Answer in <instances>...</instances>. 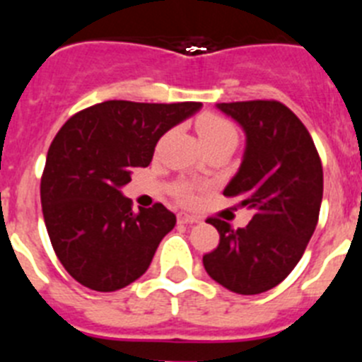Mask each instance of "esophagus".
<instances>
[{
	"mask_svg": "<svg viewBox=\"0 0 362 362\" xmlns=\"http://www.w3.org/2000/svg\"><path fill=\"white\" fill-rule=\"evenodd\" d=\"M177 221L181 225H196L201 219L197 216H190V214H179Z\"/></svg>",
	"mask_w": 362,
	"mask_h": 362,
	"instance_id": "obj_1",
	"label": "esophagus"
}]
</instances>
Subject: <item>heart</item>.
I'll list each match as a JSON object with an SVG mask.
<instances>
[{
	"label": "heart",
	"instance_id": "obj_1",
	"mask_svg": "<svg viewBox=\"0 0 362 362\" xmlns=\"http://www.w3.org/2000/svg\"><path fill=\"white\" fill-rule=\"evenodd\" d=\"M197 134L204 146L238 141V132L233 129V124L216 114H204L197 119ZM177 196L183 201H188L192 197V188L185 183L179 185Z\"/></svg>",
	"mask_w": 362,
	"mask_h": 362
}]
</instances>
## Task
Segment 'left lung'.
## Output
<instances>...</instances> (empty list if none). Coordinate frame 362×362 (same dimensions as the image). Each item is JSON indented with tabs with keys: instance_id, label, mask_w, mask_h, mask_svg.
Wrapping results in <instances>:
<instances>
[{
	"instance_id": "8db88e82",
	"label": "left lung",
	"mask_w": 362,
	"mask_h": 362,
	"mask_svg": "<svg viewBox=\"0 0 362 362\" xmlns=\"http://www.w3.org/2000/svg\"><path fill=\"white\" fill-rule=\"evenodd\" d=\"M245 132L241 166L223 190L254 212L245 228L209 219L219 245L203 255L204 270L241 296L274 288L303 257L317 226L322 166L312 136L279 101L217 103Z\"/></svg>"
}]
</instances>
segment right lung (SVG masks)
I'll use <instances>...</instances> for the list:
<instances>
[{"label":"right lung","instance_id":"right-lung-1","mask_svg":"<svg viewBox=\"0 0 362 362\" xmlns=\"http://www.w3.org/2000/svg\"><path fill=\"white\" fill-rule=\"evenodd\" d=\"M203 103L105 101L70 117L56 134L41 177V206L57 259L95 292H116L148 270L175 226L161 203L134 212L121 188L148 166L159 137Z\"/></svg>","mask_w":362,"mask_h":362}]
</instances>
